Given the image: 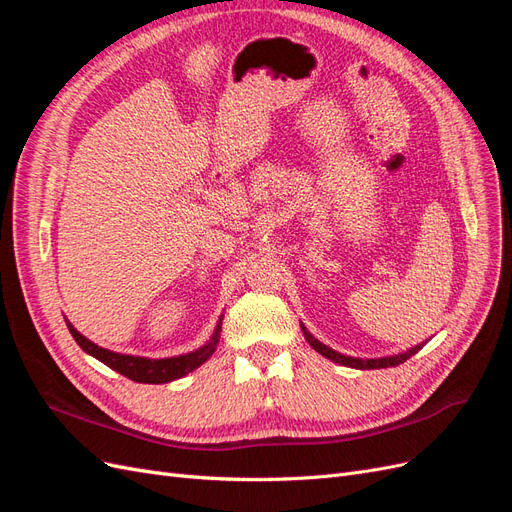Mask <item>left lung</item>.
Returning a JSON list of instances; mask_svg holds the SVG:
<instances>
[{
    "label": "left lung",
    "mask_w": 512,
    "mask_h": 512,
    "mask_svg": "<svg viewBox=\"0 0 512 512\" xmlns=\"http://www.w3.org/2000/svg\"><path fill=\"white\" fill-rule=\"evenodd\" d=\"M301 329H303V335H305V339L309 342V346H312L316 352H320L322 356H327V359H331V361H335V363H339V365L354 367V369H382V367H397L399 363L408 361L412 354H416L418 350L423 348V344H418V346H414V348H410V350H406V352L393 354V356H380V359H354V356L339 354V352H335L333 348H329V346H324L322 342H318V339H316L312 333H309V331L303 327V324H301Z\"/></svg>",
    "instance_id": "left-lung-1"
}]
</instances>
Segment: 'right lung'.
<instances>
[{
  "label": "right lung",
  "mask_w": 512,
  "mask_h": 512,
  "mask_svg": "<svg viewBox=\"0 0 512 512\" xmlns=\"http://www.w3.org/2000/svg\"><path fill=\"white\" fill-rule=\"evenodd\" d=\"M68 329H70L76 344H79L87 354L96 356V359L102 361L106 367L115 369L117 374L126 376L134 382H143V384H164V382H173L177 378H183L185 374H190V371H194L196 367H200L209 359V356L215 352V348H218V342H220L222 318H220L218 327H215L211 339L205 346H200L198 350L188 352V354L170 356V359H145V356L111 352L106 348H100L94 342H89V339L76 331L70 322H68Z\"/></svg>",
  "instance_id": "1"
}]
</instances>
